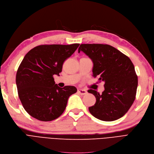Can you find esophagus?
Here are the masks:
<instances>
[{"label":"esophagus","instance_id":"34e87169","mask_svg":"<svg viewBox=\"0 0 154 154\" xmlns=\"http://www.w3.org/2000/svg\"><path fill=\"white\" fill-rule=\"evenodd\" d=\"M78 92L80 95H85L87 94V92L85 91V90H83V89H78Z\"/></svg>","mask_w":154,"mask_h":154}]
</instances>
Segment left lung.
I'll return each mask as SVG.
<instances>
[{
	"label": "left lung",
	"instance_id": "1",
	"mask_svg": "<svg viewBox=\"0 0 154 154\" xmlns=\"http://www.w3.org/2000/svg\"><path fill=\"white\" fill-rule=\"evenodd\" d=\"M83 51L93 62V76L104 83L102 94L90 89L96 102L88 110L94 117L110 122L123 116L133 104L137 87V76L129 58L108 45L82 44Z\"/></svg>",
	"mask_w": 154,
	"mask_h": 154
}]
</instances>
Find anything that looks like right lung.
Listing matches in <instances>:
<instances>
[{
  "label": "right lung",
  "mask_w": 154,
  "mask_h": 154,
  "mask_svg": "<svg viewBox=\"0 0 154 154\" xmlns=\"http://www.w3.org/2000/svg\"><path fill=\"white\" fill-rule=\"evenodd\" d=\"M79 45H40L24 57L18 69L16 84L21 103L32 117L44 122L59 117L69 97L77 92L74 86L59 87L54 75L59 76L63 62Z\"/></svg>",
  "instance_id": "right-lung-1"
}]
</instances>
